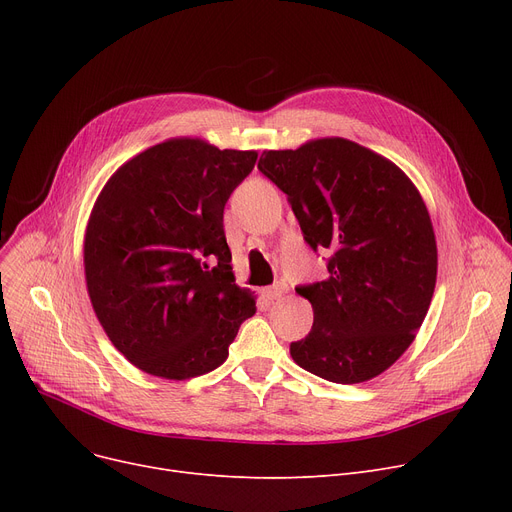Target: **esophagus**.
I'll return each instance as SVG.
<instances>
[{
	"instance_id": "34e87169",
	"label": "esophagus",
	"mask_w": 512,
	"mask_h": 512,
	"mask_svg": "<svg viewBox=\"0 0 512 512\" xmlns=\"http://www.w3.org/2000/svg\"><path fill=\"white\" fill-rule=\"evenodd\" d=\"M263 297H265L267 301H276V299H282V297H284V286L276 284V286L265 288V290H263Z\"/></svg>"
}]
</instances>
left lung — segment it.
Returning a JSON list of instances; mask_svg holds the SVG:
<instances>
[{"label": "left lung", "mask_w": 512, "mask_h": 512, "mask_svg": "<svg viewBox=\"0 0 512 512\" xmlns=\"http://www.w3.org/2000/svg\"><path fill=\"white\" fill-rule=\"evenodd\" d=\"M259 170L288 195L309 245L332 253L328 280L297 288L313 328L290 357L334 384L378 378L413 344L436 288V234L417 186L342 137L265 149Z\"/></svg>", "instance_id": "1"}]
</instances>
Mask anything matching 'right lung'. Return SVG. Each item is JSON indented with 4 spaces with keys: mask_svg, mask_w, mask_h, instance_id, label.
I'll return each mask as SVG.
<instances>
[{
    "mask_svg": "<svg viewBox=\"0 0 512 512\" xmlns=\"http://www.w3.org/2000/svg\"><path fill=\"white\" fill-rule=\"evenodd\" d=\"M255 161L257 151L176 137L124 161L95 199L87 292L107 338L141 371L174 382L209 373L255 315L224 234L226 201Z\"/></svg>",
    "mask_w": 512,
    "mask_h": 512,
    "instance_id": "1",
    "label": "right lung"
}]
</instances>
